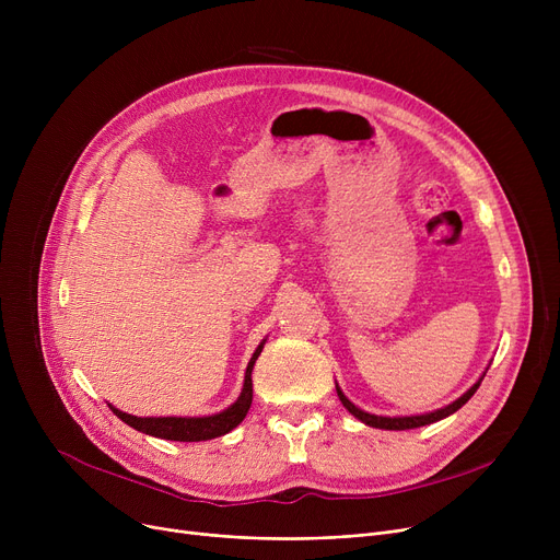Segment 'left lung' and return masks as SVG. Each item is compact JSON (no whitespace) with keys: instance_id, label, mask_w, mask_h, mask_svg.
Instances as JSON below:
<instances>
[{"instance_id":"8db88e82","label":"left lung","mask_w":560,"mask_h":560,"mask_svg":"<svg viewBox=\"0 0 560 560\" xmlns=\"http://www.w3.org/2000/svg\"><path fill=\"white\" fill-rule=\"evenodd\" d=\"M479 386H481V381H477V384H475L472 388H469L463 397H458L454 404H450V406H445V408H440V410H433V413H427V416H416V418H381V416H370V413H365V410H361V408H357L354 404H351V401L342 395V390H340L338 386H336V390H338V397H340L342 406L349 410V413L354 416V418H359L361 422H365L368 427L390 429V431H404V429H418V427L438 422V420H443V418L456 413V410H458L463 404H467V399L477 393Z\"/></svg>"}]
</instances>
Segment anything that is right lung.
Wrapping results in <instances>:
<instances>
[{"mask_svg":"<svg viewBox=\"0 0 560 560\" xmlns=\"http://www.w3.org/2000/svg\"><path fill=\"white\" fill-rule=\"evenodd\" d=\"M260 349H262V342L258 345V349L254 351V357L247 365L245 386H243V393H241L238 401L231 404L226 410H222V413H218V416H209V418H136V416L122 413V410H117V408L110 406L113 413L120 418L125 424L133 427L136 431H142V433L154 435V438L179 440V443H199V440H211V438L224 435L245 420L247 410L252 406V370H254V363L260 354Z\"/></svg>","mask_w":560,"mask_h":560,"instance_id":"right-lung-1","label":"right lung"}]
</instances>
